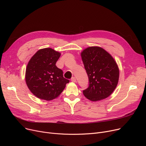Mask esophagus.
Returning <instances> with one entry per match:
<instances>
[{"label": "esophagus", "mask_w": 146, "mask_h": 146, "mask_svg": "<svg viewBox=\"0 0 146 146\" xmlns=\"http://www.w3.org/2000/svg\"><path fill=\"white\" fill-rule=\"evenodd\" d=\"M71 81H72V82L75 83V82H76V79L74 77H73V78H72V79H71Z\"/></svg>", "instance_id": "obj_1"}]
</instances>
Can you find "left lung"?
I'll return each mask as SVG.
<instances>
[{"mask_svg": "<svg viewBox=\"0 0 146 146\" xmlns=\"http://www.w3.org/2000/svg\"><path fill=\"white\" fill-rule=\"evenodd\" d=\"M89 78V87L83 90L87 99L98 101L108 98L116 88L119 68L110 53L99 47H89L81 52Z\"/></svg>", "mask_w": 146, "mask_h": 146, "instance_id": "1", "label": "left lung"}]
</instances>
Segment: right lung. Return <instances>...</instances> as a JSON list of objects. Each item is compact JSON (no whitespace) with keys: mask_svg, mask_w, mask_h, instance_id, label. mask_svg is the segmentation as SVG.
Masks as SVG:
<instances>
[{"mask_svg":"<svg viewBox=\"0 0 146 146\" xmlns=\"http://www.w3.org/2000/svg\"><path fill=\"white\" fill-rule=\"evenodd\" d=\"M60 55L54 50L45 48L38 50L29 61L25 81L30 91L37 98L52 100L60 95L69 82L56 65Z\"/></svg>","mask_w":146,"mask_h":146,"instance_id":"1","label":"right lung"}]
</instances>
